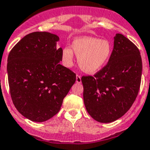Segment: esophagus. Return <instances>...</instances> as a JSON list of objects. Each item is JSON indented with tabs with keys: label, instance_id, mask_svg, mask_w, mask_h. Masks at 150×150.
<instances>
[{
	"label": "esophagus",
	"instance_id": "34e87169",
	"mask_svg": "<svg viewBox=\"0 0 150 150\" xmlns=\"http://www.w3.org/2000/svg\"><path fill=\"white\" fill-rule=\"evenodd\" d=\"M76 82L77 83H81V76H80V75H76Z\"/></svg>",
	"mask_w": 150,
	"mask_h": 150
}]
</instances>
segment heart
<instances>
[{
    "mask_svg": "<svg viewBox=\"0 0 150 150\" xmlns=\"http://www.w3.org/2000/svg\"><path fill=\"white\" fill-rule=\"evenodd\" d=\"M73 50L65 47L62 52L63 64L71 67L74 64V52L78 57L81 70L87 74H96L106 64L112 54V45L105 39L93 37H80L74 39ZM74 52H73L72 51Z\"/></svg>",
    "mask_w": 150,
    "mask_h": 150,
    "instance_id": "b5f03b06",
    "label": "heart"
}]
</instances>
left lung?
Wrapping results in <instances>:
<instances>
[{
  "mask_svg": "<svg viewBox=\"0 0 150 150\" xmlns=\"http://www.w3.org/2000/svg\"><path fill=\"white\" fill-rule=\"evenodd\" d=\"M142 59L139 49L122 34L114 37L108 64L94 76H82L83 101L91 117L100 123L121 117L139 93Z\"/></svg>",
  "mask_w": 150,
  "mask_h": 150,
  "instance_id": "obj_1",
  "label": "left lung"
}]
</instances>
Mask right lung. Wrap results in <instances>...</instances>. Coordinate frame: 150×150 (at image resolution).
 <instances>
[{
  "instance_id": "1",
  "label": "right lung",
  "mask_w": 150,
  "mask_h": 150,
  "mask_svg": "<svg viewBox=\"0 0 150 150\" xmlns=\"http://www.w3.org/2000/svg\"><path fill=\"white\" fill-rule=\"evenodd\" d=\"M59 37L47 32L29 33L11 51L7 75L13 103L25 118L43 122L61 109L76 74L60 64Z\"/></svg>"
}]
</instances>
